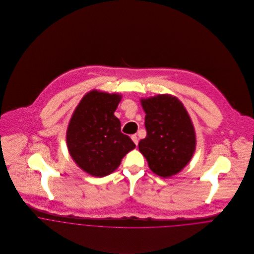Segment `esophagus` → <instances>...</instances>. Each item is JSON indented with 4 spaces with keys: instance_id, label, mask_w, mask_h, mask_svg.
Here are the masks:
<instances>
[{
    "instance_id": "1",
    "label": "esophagus",
    "mask_w": 254,
    "mask_h": 254,
    "mask_svg": "<svg viewBox=\"0 0 254 254\" xmlns=\"http://www.w3.org/2000/svg\"><path fill=\"white\" fill-rule=\"evenodd\" d=\"M131 139H132V141L135 143V145H138V137H137L136 135H132V136H131Z\"/></svg>"
}]
</instances>
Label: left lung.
<instances>
[{
    "label": "left lung",
    "instance_id": "1",
    "mask_svg": "<svg viewBox=\"0 0 254 254\" xmlns=\"http://www.w3.org/2000/svg\"><path fill=\"white\" fill-rule=\"evenodd\" d=\"M146 137L139 150L149 169L164 178L171 177L189 163L195 149V133L188 111L178 98L157 95L142 99Z\"/></svg>",
    "mask_w": 254,
    "mask_h": 254
}]
</instances>
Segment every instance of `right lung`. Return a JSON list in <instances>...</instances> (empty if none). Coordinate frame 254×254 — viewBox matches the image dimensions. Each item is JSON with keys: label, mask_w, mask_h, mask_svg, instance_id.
<instances>
[{"label": "right lung", "mask_w": 254, "mask_h": 254, "mask_svg": "<svg viewBox=\"0 0 254 254\" xmlns=\"http://www.w3.org/2000/svg\"><path fill=\"white\" fill-rule=\"evenodd\" d=\"M120 101V95L91 91L83 97L69 121L68 151L75 163L92 176L112 173L126 153L136 147L121 133V123L114 115Z\"/></svg>", "instance_id": "1"}]
</instances>
